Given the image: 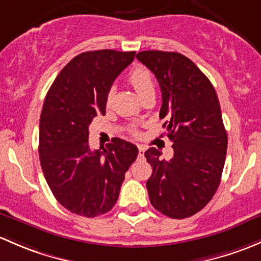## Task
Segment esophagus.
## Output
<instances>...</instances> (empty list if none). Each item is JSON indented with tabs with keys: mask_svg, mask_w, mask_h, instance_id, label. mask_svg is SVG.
<instances>
[{
	"mask_svg": "<svg viewBox=\"0 0 261 261\" xmlns=\"http://www.w3.org/2000/svg\"><path fill=\"white\" fill-rule=\"evenodd\" d=\"M144 147H142V146H139L138 147V154H139V157H143L144 155Z\"/></svg>",
	"mask_w": 261,
	"mask_h": 261,
	"instance_id": "esophagus-1",
	"label": "esophagus"
}]
</instances>
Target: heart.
Listing matches in <instances>:
<instances>
[{"mask_svg": "<svg viewBox=\"0 0 261 261\" xmlns=\"http://www.w3.org/2000/svg\"><path fill=\"white\" fill-rule=\"evenodd\" d=\"M129 82L133 85V88L136 89L137 93L139 94V96H143L144 94L148 93V91L154 90V84H153V79L150 72L147 70L146 68H138L133 69L129 74ZM112 100V93H109L107 95V104L111 103ZM133 133L137 134V130L133 129Z\"/></svg>", "mask_w": 261, "mask_h": 261, "instance_id": "1", "label": "heart"}]
</instances>
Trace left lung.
Here are the masks:
<instances>
[{
    "label": "left lung",
    "mask_w": 261,
    "mask_h": 261,
    "mask_svg": "<svg viewBox=\"0 0 261 261\" xmlns=\"http://www.w3.org/2000/svg\"><path fill=\"white\" fill-rule=\"evenodd\" d=\"M137 59L154 74L162 91L160 118L173 142L165 160L150 147L144 155L152 167L149 201L161 214L185 219L202 210L221 181L227 150L217 94L205 74L179 53L148 50Z\"/></svg>",
    "instance_id": "1"
}]
</instances>
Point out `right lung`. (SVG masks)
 <instances>
[{
    "label": "right lung",
    "mask_w": 261,
    "mask_h": 261,
    "mask_svg": "<svg viewBox=\"0 0 261 261\" xmlns=\"http://www.w3.org/2000/svg\"><path fill=\"white\" fill-rule=\"evenodd\" d=\"M136 51L96 50L66 64L45 98L40 117L39 154L45 179L58 202L72 214L95 217L111 211L138 148L114 138L103 150H90L89 124L106 114L115 77Z\"/></svg>",
    "instance_id": "add662e5"
}]
</instances>
